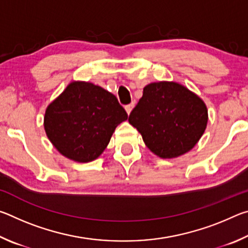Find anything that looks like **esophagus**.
Returning <instances> with one entry per match:
<instances>
[{
  "mask_svg": "<svg viewBox=\"0 0 248 248\" xmlns=\"http://www.w3.org/2000/svg\"><path fill=\"white\" fill-rule=\"evenodd\" d=\"M133 107H134V103H131V104H129V105H125L124 108H125V111H127L128 115H130V112H131Z\"/></svg>",
  "mask_w": 248,
  "mask_h": 248,
  "instance_id": "34e87169",
  "label": "esophagus"
}]
</instances>
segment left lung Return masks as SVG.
<instances>
[{
    "label": "left lung",
    "instance_id": "obj_1",
    "mask_svg": "<svg viewBox=\"0 0 248 248\" xmlns=\"http://www.w3.org/2000/svg\"><path fill=\"white\" fill-rule=\"evenodd\" d=\"M129 123L155 155L173 158L197 144L207 127L208 110L202 99L178 83H151Z\"/></svg>",
    "mask_w": 248,
    "mask_h": 248
}]
</instances>
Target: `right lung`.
<instances>
[{
    "label": "right lung",
    "instance_id": "add662e5",
    "mask_svg": "<svg viewBox=\"0 0 248 248\" xmlns=\"http://www.w3.org/2000/svg\"><path fill=\"white\" fill-rule=\"evenodd\" d=\"M128 119L114 94L89 82H72L46 109L49 140L65 157L87 163L108 145L117 125Z\"/></svg>",
    "mask_w": 248,
    "mask_h": 248
}]
</instances>
